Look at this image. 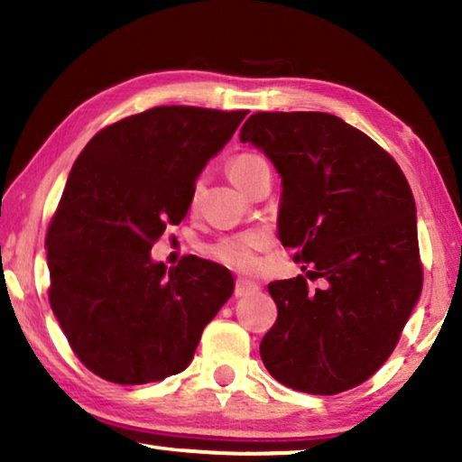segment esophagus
<instances>
[{
    "mask_svg": "<svg viewBox=\"0 0 462 462\" xmlns=\"http://www.w3.org/2000/svg\"><path fill=\"white\" fill-rule=\"evenodd\" d=\"M254 291H259V283H254V281L245 279V277L236 279V289H234L236 297H245V295H250Z\"/></svg>",
    "mask_w": 462,
    "mask_h": 462,
    "instance_id": "esophagus-1",
    "label": "esophagus"
}]
</instances>
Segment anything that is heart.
<instances>
[{
  "instance_id": "obj_1",
  "label": "heart",
  "mask_w": 462,
  "mask_h": 462,
  "mask_svg": "<svg viewBox=\"0 0 462 462\" xmlns=\"http://www.w3.org/2000/svg\"><path fill=\"white\" fill-rule=\"evenodd\" d=\"M261 165H267L263 156L253 152H242L228 162V173L234 183H242ZM269 245V236L261 230L236 234V236L224 238L212 248V256L216 261L228 264L232 269L250 271L256 267V253Z\"/></svg>"
}]
</instances>
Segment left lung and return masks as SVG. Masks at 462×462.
<instances>
[{"label":"left lung","mask_w":462,"mask_h":462,"mask_svg":"<svg viewBox=\"0 0 462 462\" xmlns=\"http://www.w3.org/2000/svg\"><path fill=\"white\" fill-rule=\"evenodd\" d=\"M281 177L279 240L322 279L273 281L261 358L283 385L334 395L393 353L421 293L416 201L383 148L324 112H259L240 130ZM306 269V267H303Z\"/></svg>","instance_id":"1"}]
</instances>
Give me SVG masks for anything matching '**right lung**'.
Returning a JSON list of instances; mask_svg holds the SVG:
<instances>
[{"mask_svg":"<svg viewBox=\"0 0 462 462\" xmlns=\"http://www.w3.org/2000/svg\"><path fill=\"white\" fill-rule=\"evenodd\" d=\"M246 109L161 106L93 136L46 234L49 300L73 353L101 379L143 385L181 373L234 291L222 264L151 248L187 216L195 179Z\"/></svg>","mask_w":462,"mask_h":462,"instance_id":"1","label":"right lung"}]
</instances>
